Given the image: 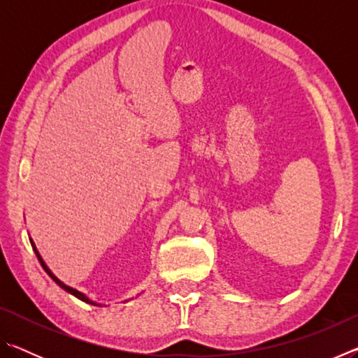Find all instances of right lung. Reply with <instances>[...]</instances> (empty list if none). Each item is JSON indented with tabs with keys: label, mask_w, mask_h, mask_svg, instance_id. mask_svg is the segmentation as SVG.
I'll return each mask as SVG.
<instances>
[{
	"label": "right lung",
	"mask_w": 358,
	"mask_h": 358,
	"mask_svg": "<svg viewBox=\"0 0 358 358\" xmlns=\"http://www.w3.org/2000/svg\"><path fill=\"white\" fill-rule=\"evenodd\" d=\"M29 241H31V246H33V250H34V252H36V256H38V259H39V262H41V265H42V268H44V270L47 271V275H48V276H50V278H52V280H53V281H55V282L58 284V286H59V287H62V289H64V290H66V292H68V294H71V295H74V296H77V299H78V300H82V301H85V303H90V305H94V306H101V305H99V303H96V301H93L92 299H88V296H87V295H85L83 292H78V290H77V289H74V287H71V286H66V284H64L63 281H59V280H58V278H57L55 275H53V273H52V270H50V268H48V266H47V264L44 262V259H42V257H41V254H39V251H38V248H36V245H34V241H33L31 238H29Z\"/></svg>",
	"instance_id": "1"
}]
</instances>
